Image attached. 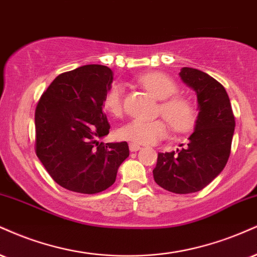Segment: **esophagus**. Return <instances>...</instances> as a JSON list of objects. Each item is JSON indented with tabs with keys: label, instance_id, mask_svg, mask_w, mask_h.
<instances>
[{
	"label": "esophagus",
	"instance_id": "obj_1",
	"mask_svg": "<svg viewBox=\"0 0 257 257\" xmlns=\"http://www.w3.org/2000/svg\"><path fill=\"white\" fill-rule=\"evenodd\" d=\"M129 150L131 152H138L139 150H141V146L138 144H129Z\"/></svg>",
	"mask_w": 257,
	"mask_h": 257
}]
</instances>
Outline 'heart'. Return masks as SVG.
<instances>
[{
	"mask_svg": "<svg viewBox=\"0 0 257 257\" xmlns=\"http://www.w3.org/2000/svg\"><path fill=\"white\" fill-rule=\"evenodd\" d=\"M137 81L153 97L163 100L160 104V112L175 132L187 133L194 128L197 119L195 106L189 99L175 95L178 91V86L169 75L162 72H150L139 75ZM103 107L111 116H119L122 113V85L112 83L107 88L103 98ZM117 134L119 139L133 144L153 145L168 137L169 124L163 119L135 118L120 126Z\"/></svg>",
	"mask_w": 257,
	"mask_h": 257,
	"instance_id": "heart-1",
	"label": "heart"
}]
</instances>
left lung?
Segmentation results:
<instances>
[{"label":"left lung","mask_w":257,"mask_h":257,"mask_svg":"<svg viewBox=\"0 0 257 257\" xmlns=\"http://www.w3.org/2000/svg\"><path fill=\"white\" fill-rule=\"evenodd\" d=\"M182 81L194 89L199 115L188 145L158 153L153 170L156 183L175 194L202 190L226 165L234 132V116L224 86L208 74L184 67Z\"/></svg>","instance_id":"8db88e82"}]
</instances>
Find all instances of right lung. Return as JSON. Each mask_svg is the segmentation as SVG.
<instances>
[{"label": "right lung", "mask_w": 257, "mask_h": 257, "mask_svg": "<svg viewBox=\"0 0 257 257\" xmlns=\"http://www.w3.org/2000/svg\"><path fill=\"white\" fill-rule=\"evenodd\" d=\"M112 80L109 67L86 64L60 74L37 104V157L52 179L70 191L107 189L129 157L126 142L98 141L109 134L103 98Z\"/></svg>", "instance_id": "1"}]
</instances>
